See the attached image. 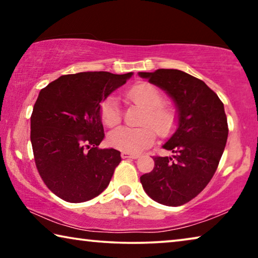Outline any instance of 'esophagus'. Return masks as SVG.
Listing matches in <instances>:
<instances>
[{"label":"esophagus","mask_w":258,"mask_h":258,"mask_svg":"<svg viewBox=\"0 0 258 258\" xmlns=\"http://www.w3.org/2000/svg\"><path fill=\"white\" fill-rule=\"evenodd\" d=\"M140 155L139 154H130V152H125L123 151L121 152V158H132V159H137L139 158Z\"/></svg>","instance_id":"1"}]
</instances>
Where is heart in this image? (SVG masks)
I'll use <instances>...</instances> for the list:
<instances>
[{
  "label": "heart",
  "instance_id": "heart-1",
  "mask_svg": "<svg viewBox=\"0 0 258 258\" xmlns=\"http://www.w3.org/2000/svg\"><path fill=\"white\" fill-rule=\"evenodd\" d=\"M126 99L145 108L138 128L118 127L108 135V143L112 148L125 152H138L155 142L156 133L160 138L171 135L177 123L176 112L165 104V97L156 85L148 82L134 84L126 91ZM100 116L108 127H115L121 121V110L116 97L104 100L100 108ZM156 132L155 133L154 131Z\"/></svg>",
  "mask_w": 258,
  "mask_h": 258
}]
</instances>
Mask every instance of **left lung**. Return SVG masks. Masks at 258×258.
<instances>
[{
    "mask_svg": "<svg viewBox=\"0 0 258 258\" xmlns=\"http://www.w3.org/2000/svg\"><path fill=\"white\" fill-rule=\"evenodd\" d=\"M175 102L178 127L163 146L174 156H155V167L140 177L147 195L166 206H181L202 192L215 174L228 140L223 102L205 83L177 69L139 73Z\"/></svg>",
    "mask_w": 258,
    "mask_h": 258,
    "instance_id": "1",
    "label": "left lung"
}]
</instances>
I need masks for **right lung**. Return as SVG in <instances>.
<instances>
[{"label":"right lung","mask_w":258,"mask_h":258,"mask_svg":"<svg viewBox=\"0 0 258 258\" xmlns=\"http://www.w3.org/2000/svg\"><path fill=\"white\" fill-rule=\"evenodd\" d=\"M133 73L85 72L60 76L41 90L30 117V141L45 185L64 202L83 203L108 186L120 163L104 138L101 102Z\"/></svg>","instance_id":"right-lung-1"}]
</instances>
